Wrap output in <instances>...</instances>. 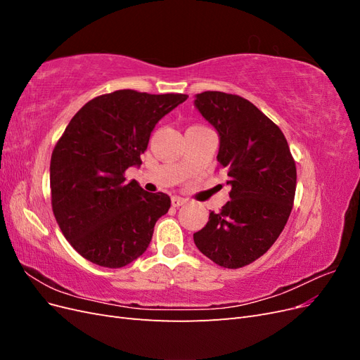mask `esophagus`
<instances>
[{"label":"esophagus","mask_w":360,"mask_h":360,"mask_svg":"<svg viewBox=\"0 0 360 360\" xmlns=\"http://www.w3.org/2000/svg\"><path fill=\"white\" fill-rule=\"evenodd\" d=\"M186 202H188V200H186V198H181V197H172V198H171V204H172L174 207H180V205L186 204Z\"/></svg>","instance_id":"esophagus-1"}]
</instances>
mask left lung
Returning a JSON list of instances; mask_svg holds the SVG:
<instances>
[{"label":"left lung","instance_id":"obj_1","mask_svg":"<svg viewBox=\"0 0 360 360\" xmlns=\"http://www.w3.org/2000/svg\"><path fill=\"white\" fill-rule=\"evenodd\" d=\"M195 106L219 134V168L226 172L230 201L193 234L213 263L238 269L264 255L288 221L297 171L282 130L237 94L204 91Z\"/></svg>","mask_w":360,"mask_h":360}]
</instances>
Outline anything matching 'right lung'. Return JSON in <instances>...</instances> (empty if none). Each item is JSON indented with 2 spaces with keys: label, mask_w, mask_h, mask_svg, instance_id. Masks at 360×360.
<instances>
[{
  "label": "right lung",
  "mask_w": 360,
  "mask_h": 360,
  "mask_svg": "<svg viewBox=\"0 0 360 360\" xmlns=\"http://www.w3.org/2000/svg\"><path fill=\"white\" fill-rule=\"evenodd\" d=\"M188 94L117 90L73 115L51 158V204L61 233L91 263L120 269L146 252L167 193H148L124 172L141 165L159 120Z\"/></svg>",
  "instance_id": "1"
}]
</instances>
